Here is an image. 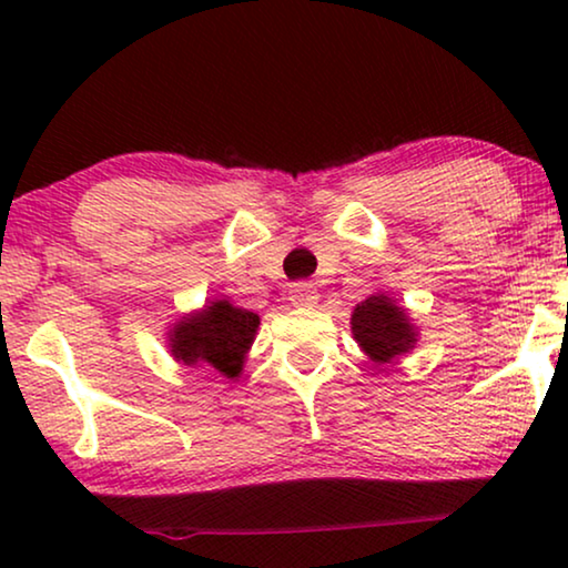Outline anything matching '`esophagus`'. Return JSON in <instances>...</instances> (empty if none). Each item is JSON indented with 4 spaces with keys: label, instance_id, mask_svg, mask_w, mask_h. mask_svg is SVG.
I'll list each match as a JSON object with an SVG mask.
<instances>
[{
    "label": "esophagus",
    "instance_id": "1",
    "mask_svg": "<svg viewBox=\"0 0 568 568\" xmlns=\"http://www.w3.org/2000/svg\"><path fill=\"white\" fill-rule=\"evenodd\" d=\"M290 300H292L294 307H315L317 305V290H315L313 284H307V282L292 284Z\"/></svg>",
    "mask_w": 568,
    "mask_h": 568
}]
</instances>
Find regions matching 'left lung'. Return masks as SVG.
Returning a JSON list of instances; mask_svg holds the SVG:
<instances>
[{
  "label": "left lung",
  "instance_id": "left-lung-1",
  "mask_svg": "<svg viewBox=\"0 0 568 568\" xmlns=\"http://www.w3.org/2000/svg\"><path fill=\"white\" fill-rule=\"evenodd\" d=\"M352 333L362 352L375 364H390L414 348L418 331L408 313L387 294H372L354 307Z\"/></svg>",
  "mask_w": 568,
  "mask_h": 568
}]
</instances>
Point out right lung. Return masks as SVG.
Segmentation results:
<instances>
[{
	"label": "right lung",
	"instance_id": "obj_1",
	"mask_svg": "<svg viewBox=\"0 0 568 568\" xmlns=\"http://www.w3.org/2000/svg\"><path fill=\"white\" fill-rule=\"evenodd\" d=\"M261 317L251 310L216 300L199 313H191L170 331V352L189 367H214L220 375L235 379L243 372Z\"/></svg>",
	"mask_w": 568,
	"mask_h": 568
}]
</instances>
